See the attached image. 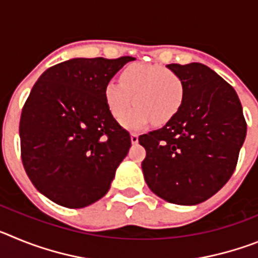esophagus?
Listing matches in <instances>:
<instances>
[{
    "label": "esophagus",
    "mask_w": 258,
    "mask_h": 258,
    "mask_svg": "<svg viewBox=\"0 0 258 258\" xmlns=\"http://www.w3.org/2000/svg\"><path fill=\"white\" fill-rule=\"evenodd\" d=\"M131 141H132V143H133V145L138 143V134L131 133Z\"/></svg>",
    "instance_id": "1"
}]
</instances>
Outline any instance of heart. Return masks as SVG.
<instances>
[{
	"label": "heart",
	"instance_id": "b5f03b06",
	"mask_svg": "<svg viewBox=\"0 0 258 258\" xmlns=\"http://www.w3.org/2000/svg\"><path fill=\"white\" fill-rule=\"evenodd\" d=\"M184 99L182 77L164 66L133 63L120 72V83L109 81L104 88V102L109 113L120 121L127 112L122 125L138 131L152 121L163 125L170 121L181 108Z\"/></svg>",
	"mask_w": 258,
	"mask_h": 258
}]
</instances>
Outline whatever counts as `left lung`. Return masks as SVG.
<instances>
[{
  "label": "left lung",
  "mask_w": 258,
  "mask_h": 258,
  "mask_svg": "<svg viewBox=\"0 0 258 258\" xmlns=\"http://www.w3.org/2000/svg\"><path fill=\"white\" fill-rule=\"evenodd\" d=\"M166 67L183 80L184 99L170 121L138 138L146 149L143 175L161 199L195 206L230 179L247 124L236 92L213 70L202 63Z\"/></svg>",
  "instance_id": "1"
}]
</instances>
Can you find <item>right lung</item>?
<instances>
[{
  "label": "right lung",
  "mask_w": 258,
  "mask_h": 258,
  "mask_svg": "<svg viewBox=\"0 0 258 258\" xmlns=\"http://www.w3.org/2000/svg\"><path fill=\"white\" fill-rule=\"evenodd\" d=\"M131 60L70 59L32 88L20 116L22 161L33 186L59 206L84 208L103 198L131 149L104 102L106 85Z\"/></svg>",
  "instance_id": "right-lung-1"
}]
</instances>
